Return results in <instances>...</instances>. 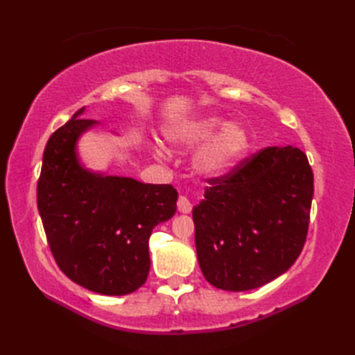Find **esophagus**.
Segmentation results:
<instances>
[{
	"label": "esophagus",
	"mask_w": 355,
	"mask_h": 355,
	"mask_svg": "<svg viewBox=\"0 0 355 355\" xmlns=\"http://www.w3.org/2000/svg\"><path fill=\"white\" fill-rule=\"evenodd\" d=\"M177 207H178V212L189 214L192 210V202L187 200L186 197H180L178 201H177Z\"/></svg>",
	"instance_id": "1"
}]
</instances>
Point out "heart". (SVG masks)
Wrapping results in <instances>:
<instances>
[{
	"instance_id": "heart-1",
	"label": "heart",
	"mask_w": 355,
	"mask_h": 355,
	"mask_svg": "<svg viewBox=\"0 0 355 355\" xmlns=\"http://www.w3.org/2000/svg\"><path fill=\"white\" fill-rule=\"evenodd\" d=\"M169 145L189 149L208 141L193 158L198 173L209 178H221L243 163L250 150V135L241 123H229L220 116H201L184 120L164 131ZM154 154L163 157V150L154 146Z\"/></svg>"
}]
</instances>
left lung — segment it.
Segmentation results:
<instances>
[{
  "mask_svg": "<svg viewBox=\"0 0 355 355\" xmlns=\"http://www.w3.org/2000/svg\"><path fill=\"white\" fill-rule=\"evenodd\" d=\"M209 184L192 210L206 281L247 291L284 275L302 252L310 223L314 178L306 155L294 146L266 148Z\"/></svg>",
  "mask_w": 355,
  "mask_h": 355,
  "instance_id": "8db88e82",
  "label": "left lung"
}]
</instances>
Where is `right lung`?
<instances>
[{
	"label": "right lung",
	"mask_w": 355,
	"mask_h": 355,
	"mask_svg": "<svg viewBox=\"0 0 355 355\" xmlns=\"http://www.w3.org/2000/svg\"><path fill=\"white\" fill-rule=\"evenodd\" d=\"M80 108L51 134L37 182V210L59 268L84 288L123 296L146 282L149 236L175 215L178 192L93 171L78 143L101 126Z\"/></svg>",
	"instance_id": "1"
}]
</instances>
